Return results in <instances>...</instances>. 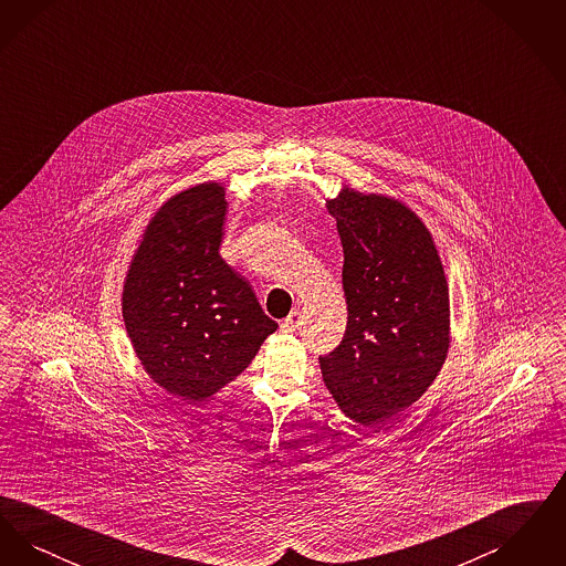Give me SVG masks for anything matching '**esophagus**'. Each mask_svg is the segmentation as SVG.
<instances>
[{"instance_id": "34e87169", "label": "esophagus", "mask_w": 566, "mask_h": 566, "mask_svg": "<svg viewBox=\"0 0 566 566\" xmlns=\"http://www.w3.org/2000/svg\"><path fill=\"white\" fill-rule=\"evenodd\" d=\"M298 324H301V314L298 312H291L282 324H280V328H282V333H295L296 328H298Z\"/></svg>"}]
</instances>
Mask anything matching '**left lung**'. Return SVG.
<instances>
[{"instance_id": "1", "label": "left lung", "mask_w": 566, "mask_h": 566, "mask_svg": "<svg viewBox=\"0 0 566 566\" xmlns=\"http://www.w3.org/2000/svg\"><path fill=\"white\" fill-rule=\"evenodd\" d=\"M344 248L348 324L323 354L324 384L371 427L418 401L450 346V295L429 229L403 203L344 189L328 201Z\"/></svg>"}]
</instances>
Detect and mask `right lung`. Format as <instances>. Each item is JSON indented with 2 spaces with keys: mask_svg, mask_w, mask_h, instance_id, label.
Segmentation results:
<instances>
[{
  "mask_svg": "<svg viewBox=\"0 0 566 566\" xmlns=\"http://www.w3.org/2000/svg\"><path fill=\"white\" fill-rule=\"evenodd\" d=\"M220 185L169 199L150 220L123 293V318L150 377L185 401L214 395L250 365L277 323L220 256Z\"/></svg>",
  "mask_w": 566,
  "mask_h": 566,
  "instance_id": "1",
  "label": "right lung"
}]
</instances>
